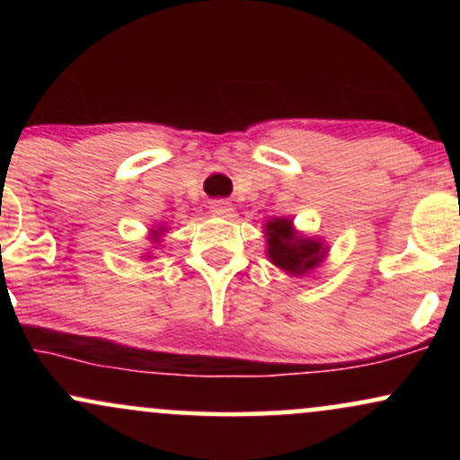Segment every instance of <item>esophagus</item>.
<instances>
[{
	"label": "esophagus",
	"mask_w": 460,
	"mask_h": 460,
	"mask_svg": "<svg viewBox=\"0 0 460 460\" xmlns=\"http://www.w3.org/2000/svg\"><path fill=\"white\" fill-rule=\"evenodd\" d=\"M209 209H212L214 216H223V218H226V216H231V212H234L229 200H214Z\"/></svg>",
	"instance_id": "34e87169"
}]
</instances>
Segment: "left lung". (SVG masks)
Listing matches in <instances>:
<instances>
[{"mask_svg": "<svg viewBox=\"0 0 460 460\" xmlns=\"http://www.w3.org/2000/svg\"><path fill=\"white\" fill-rule=\"evenodd\" d=\"M268 257L277 268L288 274H305L314 270L326 255V246L320 240L303 237L294 231L292 220L272 218L266 223Z\"/></svg>", "mask_w": 460, "mask_h": 460, "instance_id": "obj_1", "label": "left lung"}]
</instances>
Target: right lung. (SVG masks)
<instances>
[{"instance_id": "add662e5", "label": "right lung", "mask_w": 460, "mask_h": 460, "mask_svg": "<svg viewBox=\"0 0 460 460\" xmlns=\"http://www.w3.org/2000/svg\"><path fill=\"white\" fill-rule=\"evenodd\" d=\"M162 231H164V229H157V231H153V240H155V242H157V237H160V234H162Z\"/></svg>"}]
</instances>
